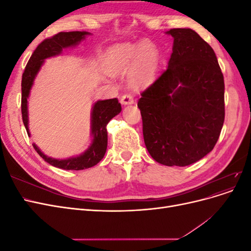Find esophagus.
I'll list each match as a JSON object with an SVG mask.
<instances>
[{
    "label": "esophagus",
    "instance_id": "esophagus-1",
    "mask_svg": "<svg viewBox=\"0 0 251 251\" xmlns=\"http://www.w3.org/2000/svg\"><path fill=\"white\" fill-rule=\"evenodd\" d=\"M134 102V98L131 93H126L121 96V103L123 104H131Z\"/></svg>",
    "mask_w": 251,
    "mask_h": 251
}]
</instances>
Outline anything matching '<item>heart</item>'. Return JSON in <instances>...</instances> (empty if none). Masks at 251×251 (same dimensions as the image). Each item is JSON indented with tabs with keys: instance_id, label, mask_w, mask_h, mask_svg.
Returning <instances> with one entry per match:
<instances>
[{
	"instance_id": "b5f03b06",
	"label": "heart",
	"mask_w": 251,
	"mask_h": 251,
	"mask_svg": "<svg viewBox=\"0 0 251 251\" xmlns=\"http://www.w3.org/2000/svg\"><path fill=\"white\" fill-rule=\"evenodd\" d=\"M114 58L119 68H130L138 59L139 70L134 78L136 85H146L153 79L159 63V50L149 41L138 44H126L113 51Z\"/></svg>"
}]
</instances>
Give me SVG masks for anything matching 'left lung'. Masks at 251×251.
I'll list each match as a JSON object with an SVG mask.
<instances>
[{
	"mask_svg": "<svg viewBox=\"0 0 251 251\" xmlns=\"http://www.w3.org/2000/svg\"><path fill=\"white\" fill-rule=\"evenodd\" d=\"M174 37L168 69L141 93L138 108L150 155L168 166L199 161L215 148L225 118L224 77L215 51L189 28Z\"/></svg>",
	"mask_w": 251,
	"mask_h": 251,
	"instance_id": "1",
	"label": "left lung"
}]
</instances>
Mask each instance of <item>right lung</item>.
<instances>
[{
	"label": "right lung",
	"mask_w": 251,
	"mask_h": 251,
	"mask_svg": "<svg viewBox=\"0 0 251 251\" xmlns=\"http://www.w3.org/2000/svg\"><path fill=\"white\" fill-rule=\"evenodd\" d=\"M89 34L86 31H71V32H59L48 39L44 40L36 49L33 51L32 55L30 56L26 68L22 76V118L23 123L26 127L27 134H29L28 128V111H27V98L30 93V89L32 87L35 75L41 69V66L44 63V59L54 56L62 53L64 48L72 47L77 45L85 36ZM121 111V104L118 102L117 98H112L107 100L97 101L92 111V135L93 141L91 147L77 157L64 159H53L44 155L40 149L33 143L32 146L45 161L49 164L63 170L80 171L92 168L96 165L103 158L108 146V132L107 125L109 121L115 117Z\"/></svg>",
	"instance_id": "obj_1"
}]
</instances>
